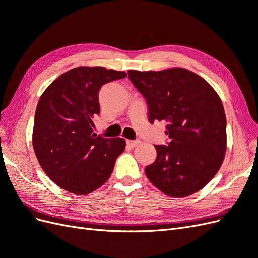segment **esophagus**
<instances>
[{
  "label": "esophagus",
  "mask_w": 258,
  "mask_h": 258,
  "mask_svg": "<svg viewBox=\"0 0 258 258\" xmlns=\"http://www.w3.org/2000/svg\"><path fill=\"white\" fill-rule=\"evenodd\" d=\"M140 143H141V141H139V140H135V141L134 140H127V145L130 147H136Z\"/></svg>",
  "instance_id": "esophagus-1"
}]
</instances>
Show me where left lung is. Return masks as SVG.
<instances>
[{
    "instance_id": "left-lung-1",
    "label": "left lung",
    "mask_w": 258,
    "mask_h": 258,
    "mask_svg": "<svg viewBox=\"0 0 258 258\" xmlns=\"http://www.w3.org/2000/svg\"><path fill=\"white\" fill-rule=\"evenodd\" d=\"M129 80L148 105V120L167 123L170 142L155 145L157 158L145 168L150 182L171 197L200 190L225 158L226 116L221 98L206 80L189 70H129Z\"/></svg>"
}]
</instances>
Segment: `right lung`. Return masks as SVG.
I'll return each mask as SVG.
<instances>
[{
	"label": "right lung",
	"mask_w": 258,
	"mask_h": 258,
	"mask_svg": "<svg viewBox=\"0 0 258 258\" xmlns=\"http://www.w3.org/2000/svg\"><path fill=\"white\" fill-rule=\"evenodd\" d=\"M126 76L103 67H77L60 75L41 96L34 117V153L44 172L64 190L87 195L111 176L126 141L93 134L91 124L100 113V88Z\"/></svg>",
	"instance_id": "right-lung-1"
}]
</instances>
